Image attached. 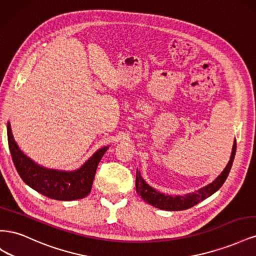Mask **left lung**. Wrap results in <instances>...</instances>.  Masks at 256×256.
Segmentation results:
<instances>
[{
  "instance_id": "obj_1",
  "label": "left lung",
  "mask_w": 256,
  "mask_h": 256,
  "mask_svg": "<svg viewBox=\"0 0 256 256\" xmlns=\"http://www.w3.org/2000/svg\"><path fill=\"white\" fill-rule=\"evenodd\" d=\"M236 154V140L233 145V150H232L230 159L226 168H224V171L216 177V180L212 182L210 184L206 186V187L200 189L196 192L189 193L187 196H166L164 193H160L157 190L152 188L150 186L146 184V182L143 180L141 173L136 170V189L138 193V196L147 202L148 204L152 205L154 207H157L159 209H164V210H170V212H177V210H184V209L191 208L198 203L202 202L208 196H210L216 191H218L221 186L226 180V178L230 174V171L233 166V161L235 158Z\"/></svg>"
}]
</instances>
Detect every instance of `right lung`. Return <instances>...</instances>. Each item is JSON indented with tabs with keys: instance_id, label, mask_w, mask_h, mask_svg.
<instances>
[{
	"instance_id": "right-lung-1",
	"label": "right lung",
	"mask_w": 256,
	"mask_h": 256,
	"mask_svg": "<svg viewBox=\"0 0 256 256\" xmlns=\"http://www.w3.org/2000/svg\"><path fill=\"white\" fill-rule=\"evenodd\" d=\"M7 136L14 164L22 180L42 196L58 200H79L88 196L98 164L108 150L104 147L97 150L76 171L64 172L44 168L26 156L14 142L10 122H7Z\"/></svg>"
}]
</instances>
